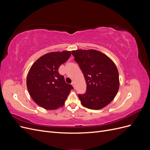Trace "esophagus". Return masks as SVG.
<instances>
[{
    "label": "esophagus",
    "instance_id": "1",
    "mask_svg": "<svg viewBox=\"0 0 150 150\" xmlns=\"http://www.w3.org/2000/svg\"><path fill=\"white\" fill-rule=\"evenodd\" d=\"M71 84L72 85V86H73L74 88H75V84H74V81H73V82H72Z\"/></svg>",
    "mask_w": 150,
    "mask_h": 150
}]
</instances>
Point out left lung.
I'll list each match as a JSON object with an SVG mask.
<instances>
[{
	"mask_svg": "<svg viewBox=\"0 0 150 150\" xmlns=\"http://www.w3.org/2000/svg\"><path fill=\"white\" fill-rule=\"evenodd\" d=\"M86 83V91L78 94L82 105L91 110H100L110 104L118 91L119 73L111 59L96 50L72 51Z\"/></svg>",
	"mask_w": 150,
	"mask_h": 150,
	"instance_id": "1",
	"label": "left lung"
}]
</instances>
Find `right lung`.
<instances>
[{"mask_svg":"<svg viewBox=\"0 0 150 150\" xmlns=\"http://www.w3.org/2000/svg\"><path fill=\"white\" fill-rule=\"evenodd\" d=\"M71 51L52 52L36 61L28 72L27 88L34 101L46 110L63 106L73 87L59 73V67L71 56Z\"/></svg>","mask_w":150,"mask_h":150,"instance_id":"obj_1","label":"right lung"}]
</instances>
